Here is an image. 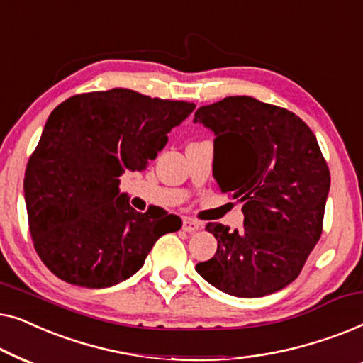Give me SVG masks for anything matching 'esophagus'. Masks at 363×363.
Wrapping results in <instances>:
<instances>
[{
    "label": "esophagus",
    "instance_id": "esophagus-1",
    "mask_svg": "<svg viewBox=\"0 0 363 363\" xmlns=\"http://www.w3.org/2000/svg\"><path fill=\"white\" fill-rule=\"evenodd\" d=\"M201 228V223L196 221V220H191V218H185L183 220V231L186 233H193V231H198Z\"/></svg>",
    "mask_w": 363,
    "mask_h": 363
}]
</instances>
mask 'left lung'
Wrapping results in <instances>:
<instances>
[{
  "instance_id": "1",
  "label": "left lung",
  "mask_w": 363,
  "mask_h": 363,
  "mask_svg": "<svg viewBox=\"0 0 363 363\" xmlns=\"http://www.w3.org/2000/svg\"><path fill=\"white\" fill-rule=\"evenodd\" d=\"M215 132L213 177L242 203L245 225L208 223L218 250L196 272L236 297H262L299 276L322 235L330 172L307 123L287 108L247 96L195 112Z\"/></svg>"
}]
</instances>
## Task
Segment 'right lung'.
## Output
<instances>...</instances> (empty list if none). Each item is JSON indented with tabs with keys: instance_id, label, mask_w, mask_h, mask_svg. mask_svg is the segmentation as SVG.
Instances as JSON below:
<instances>
[{
	"instance_id": "right-lung-1",
	"label": "right lung",
	"mask_w": 363,
	"mask_h": 363,
	"mask_svg": "<svg viewBox=\"0 0 363 363\" xmlns=\"http://www.w3.org/2000/svg\"><path fill=\"white\" fill-rule=\"evenodd\" d=\"M195 104L130 89L87 92L54 108L24 173L29 231L48 269L74 286L102 289L135 274L158 238L182 220L162 208L138 213L121 193Z\"/></svg>"
}]
</instances>
